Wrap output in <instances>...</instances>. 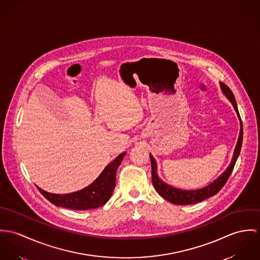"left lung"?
Instances as JSON below:
<instances>
[{
  "label": "left lung",
  "instance_id": "1",
  "mask_svg": "<svg viewBox=\"0 0 260 260\" xmlns=\"http://www.w3.org/2000/svg\"><path fill=\"white\" fill-rule=\"evenodd\" d=\"M221 87L223 92L225 93V95L228 96V99L230 100L233 106V108L235 109L237 116L240 119V133H239V138L237 141V144L235 146L234 149V154L232 157L231 165L228 168V170L222 173L217 179H215L211 184L203 187L202 189H197V190H180L177 188H174L172 186H169L168 184H166L165 182H162L157 174H156V164L154 158L150 156V164H151V179H152V184L154 186V188L156 189V191L160 194V197H162L165 200H167L168 202H172L173 204H178V205H188V204H193L197 202H202L214 194H216L226 183L230 175H231L233 168L235 166L236 159L239 155L240 149H241V144H242V138H243V128H242V121H241V117L239 116L238 110H237V105L233 95V92L231 91V88L228 87L224 84H221Z\"/></svg>",
  "mask_w": 260,
  "mask_h": 260
}]
</instances>
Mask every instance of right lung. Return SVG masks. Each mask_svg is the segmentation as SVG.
Here are the masks:
<instances>
[{
  "mask_svg": "<svg viewBox=\"0 0 260 260\" xmlns=\"http://www.w3.org/2000/svg\"><path fill=\"white\" fill-rule=\"evenodd\" d=\"M125 152L119 154L100 174V176L86 188L67 194L47 192L40 187V192L53 204L74 210L93 209L106 204L116 186V173Z\"/></svg>",
  "mask_w": 260,
  "mask_h": 260,
  "instance_id": "add662e5",
  "label": "right lung"
}]
</instances>
